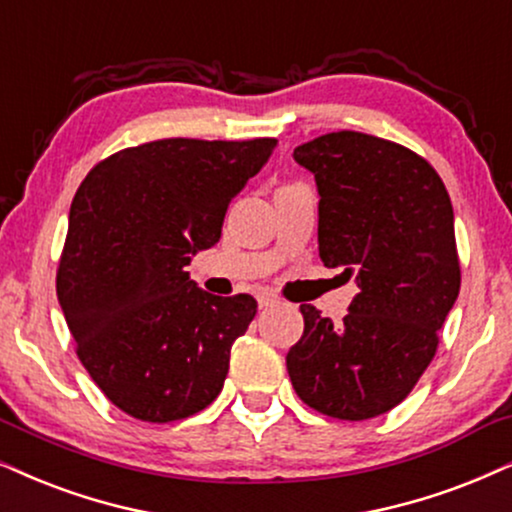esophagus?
Segmentation results:
<instances>
[{
  "label": "esophagus",
  "instance_id": "1",
  "mask_svg": "<svg viewBox=\"0 0 512 512\" xmlns=\"http://www.w3.org/2000/svg\"><path fill=\"white\" fill-rule=\"evenodd\" d=\"M256 301H258V305H261V308H270V305L280 303V298H277V294H272V291H268V289H258L256 291Z\"/></svg>",
  "mask_w": 512,
  "mask_h": 512
}]
</instances>
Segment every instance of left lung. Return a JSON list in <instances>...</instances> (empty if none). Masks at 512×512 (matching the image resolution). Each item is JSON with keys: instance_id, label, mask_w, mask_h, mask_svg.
Returning a JSON list of instances; mask_svg holds the SVG:
<instances>
[{"instance_id": "left-lung-1", "label": "left lung", "mask_w": 512, "mask_h": 512, "mask_svg": "<svg viewBox=\"0 0 512 512\" xmlns=\"http://www.w3.org/2000/svg\"><path fill=\"white\" fill-rule=\"evenodd\" d=\"M294 159L320 192L322 263L360 291L341 324L301 305L291 386L320 414L364 421L397 407L435 357L461 289L454 209L426 159L383 138L336 131Z\"/></svg>"}]
</instances>
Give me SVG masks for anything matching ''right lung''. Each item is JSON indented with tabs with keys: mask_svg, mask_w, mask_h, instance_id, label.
Instances as JSON below:
<instances>
[{
	"mask_svg": "<svg viewBox=\"0 0 512 512\" xmlns=\"http://www.w3.org/2000/svg\"><path fill=\"white\" fill-rule=\"evenodd\" d=\"M275 145L164 138L103 159L79 185L56 291L77 357L124 414L178 421L223 390L258 305L199 289L185 265L221 240L232 197Z\"/></svg>",
	"mask_w": 512,
	"mask_h": 512,
	"instance_id": "obj_1",
	"label": "right lung"
}]
</instances>
